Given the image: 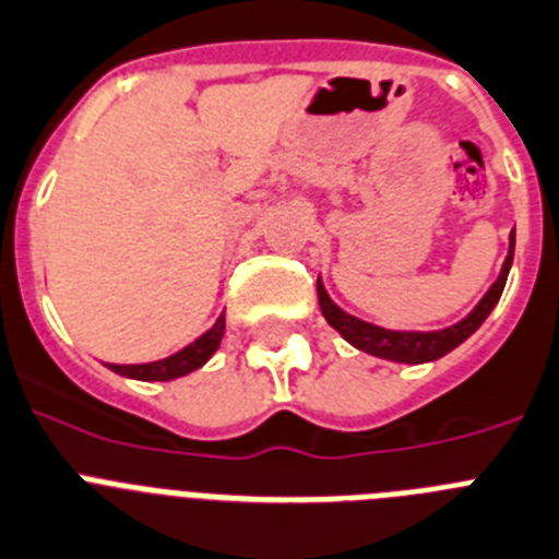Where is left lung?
Wrapping results in <instances>:
<instances>
[{"label":"left lung","mask_w":559,"mask_h":559,"mask_svg":"<svg viewBox=\"0 0 559 559\" xmlns=\"http://www.w3.org/2000/svg\"><path fill=\"white\" fill-rule=\"evenodd\" d=\"M514 255V233L509 236V255L501 266V275L487 289L478 307L467 314L464 320H459L455 326L439 329V332H391V329L373 326V323H366V320L354 318V314L343 312V309L329 298V293L323 289L318 278V300H320V312L329 320V326L337 329L343 334V340H348L354 348L360 352L373 354V357H382V360H394V362H433L439 357H444L448 352H453L455 346H461L475 329L481 326L487 314L492 312L495 304L501 300L503 286H507L509 266H512Z\"/></svg>","instance_id":"8db88e82"}]
</instances>
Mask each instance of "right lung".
I'll return each mask as SVG.
<instances>
[{
  "label": "right lung",
  "mask_w": 559,
  "mask_h": 559,
  "mask_svg": "<svg viewBox=\"0 0 559 559\" xmlns=\"http://www.w3.org/2000/svg\"><path fill=\"white\" fill-rule=\"evenodd\" d=\"M222 334H225V314L216 318L211 329H207L202 337H197L193 343H188L186 348H179L177 354L165 357L157 362H140V366H115L109 362V368L120 377H129V380H143V382H168L177 380V377H186V373L197 371V368L205 366L213 357V352L219 348Z\"/></svg>",
  "instance_id": "1"
}]
</instances>
